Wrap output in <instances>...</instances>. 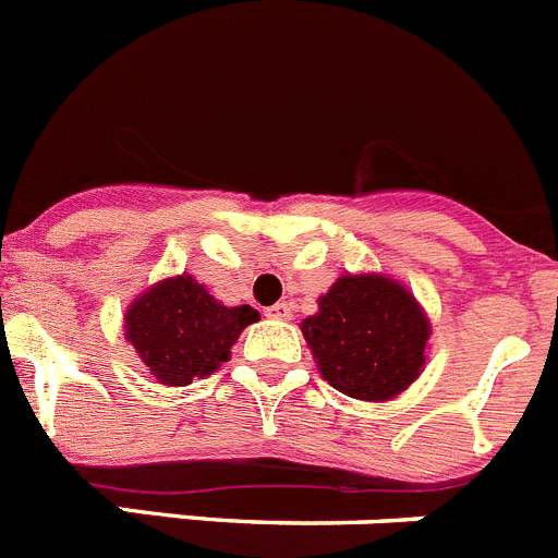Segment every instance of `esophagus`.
Here are the masks:
<instances>
[{"label":"esophagus","instance_id":"esophagus-1","mask_svg":"<svg viewBox=\"0 0 558 558\" xmlns=\"http://www.w3.org/2000/svg\"><path fill=\"white\" fill-rule=\"evenodd\" d=\"M268 318H276V322H290L293 318V304L279 302L268 310Z\"/></svg>","mask_w":558,"mask_h":558}]
</instances>
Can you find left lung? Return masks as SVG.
Returning a JSON list of instances; mask_svg holds the SVG:
<instances>
[{
	"label": "left lung",
	"mask_w": 558,
	"mask_h": 558,
	"mask_svg": "<svg viewBox=\"0 0 558 558\" xmlns=\"http://www.w3.org/2000/svg\"><path fill=\"white\" fill-rule=\"evenodd\" d=\"M302 332L329 386L388 402L425 372L433 327L416 295L388 274H343L318 295Z\"/></svg>",
	"instance_id": "left-lung-1"
}]
</instances>
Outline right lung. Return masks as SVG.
Listing matches in <instances>:
<instances>
[{"mask_svg": "<svg viewBox=\"0 0 558 558\" xmlns=\"http://www.w3.org/2000/svg\"><path fill=\"white\" fill-rule=\"evenodd\" d=\"M254 322L259 313L251 304L226 307L184 270L142 290L128 304L122 332L156 383L190 386L218 372Z\"/></svg>", "mask_w": 558, "mask_h": 558, "instance_id": "obj_1", "label": "right lung"}]
</instances>
